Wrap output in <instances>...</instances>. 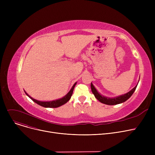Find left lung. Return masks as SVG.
<instances>
[{
    "instance_id": "obj_1",
    "label": "left lung",
    "mask_w": 155,
    "mask_h": 155,
    "mask_svg": "<svg viewBox=\"0 0 155 155\" xmlns=\"http://www.w3.org/2000/svg\"><path fill=\"white\" fill-rule=\"evenodd\" d=\"M137 84L129 92H127L124 95H119L116 97H114V98H109V97H105V96L101 95L100 93L98 92V91L96 90V88H95V87L94 86L92 83H91V90H92L93 94L95 97V98L99 101H100L101 103H103L104 104L112 105H116V104L124 102L127 99H129L130 97H131L133 94L136 88L137 87Z\"/></svg>"
}]
</instances>
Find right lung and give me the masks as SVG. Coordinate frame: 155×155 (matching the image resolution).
<instances>
[{
	"label": "right lung",
	"mask_w": 155,
	"mask_h": 155,
	"mask_svg": "<svg viewBox=\"0 0 155 155\" xmlns=\"http://www.w3.org/2000/svg\"><path fill=\"white\" fill-rule=\"evenodd\" d=\"M77 82L75 83V84L73 85L72 88H71V90L70 91V92L66 95H64L62 98L60 99H57V100H54V101H46V102H43V101H39L38 100H36L35 99L32 98V97H30L25 91L26 94L29 97V98L32 101H34L35 102H36V104H38V105H41V106L44 107H50V108H56V107H58L60 106H61L63 104H66L71 98V97L72 95L73 92V89H74L75 86L76 85Z\"/></svg>",
	"instance_id": "right-lung-1"
}]
</instances>
